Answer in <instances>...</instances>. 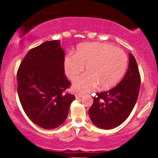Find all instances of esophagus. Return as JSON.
Instances as JSON below:
<instances>
[{
	"label": "esophagus",
	"mask_w": 158,
	"mask_h": 158,
	"mask_svg": "<svg viewBox=\"0 0 158 158\" xmlns=\"http://www.w3.org/2000/svg\"><path fill=\"white\" fill-rule=\"evenodd\" d=\"M75 97H76V99H80V98L82 97V95L80 94H76Z\"/></svg>",
	"instance_id": "obj_1"
}]
</instances>
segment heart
I'll use <instances>...</instances> for the list:
<instances>
[{
  "instance_id": "1",
  "label": "heart",
  "mask_w": 158,
  "mask_h": 158,
  "mask_svg": "<svg viewBox=\"0 0 158 158\" xmlns=\"http://www.w3.org/2000/svg\"><path fill=\"white\" fill-rule=\"evenodd\" d=\"M128 58L126 52L112 45L88 42L78 45L74 54L65 56L64 68L70 79H77L86 65L87 73L74 81L73 87L80 94L88 93L99 85V89L114 87L126 72Z\"/></svg>"
}]
</instances>
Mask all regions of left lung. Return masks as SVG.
<instances>
[{
  "label": "left lung",
  "mask_w": 158,
  "mask_h": 158,
  "mask_svg": "<svg viewBox=\"0 0 158 158\" xmlns=\"http://www.w3.org/2000/svg\"><path fill=\"white\" fill-rule=\"evenodd\" d=\"M140 81L137 61L129 53L128 69L120 82L108 91L97 93L94 97L88 110L92 123L102 129H112L122 124L137 102Z\"/></svg>",
  "instance_id": "left-lung-1"
}]
</instances>
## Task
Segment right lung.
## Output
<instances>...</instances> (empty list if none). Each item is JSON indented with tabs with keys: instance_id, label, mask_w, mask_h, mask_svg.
Masks as SVG:
<instances>
[{
	"instance_id": "1",
	"label": "right lung",
	"mask_w": 158,
	"mask_h": 158,
	"mask_svg": "<svg viewBox=\"0 0 158 158\" xmlns=\"http://www.w3.org/2000/svg\"><path fill=\"white\" fill-rule=\"evenodd\" d=\"M64 52L60 41H45L31 49L17 73L18 94L25 114L45 129L61 126L74 95L64 94L70 86L64 75Z\"/></svg>"
}]
</instances>
